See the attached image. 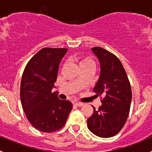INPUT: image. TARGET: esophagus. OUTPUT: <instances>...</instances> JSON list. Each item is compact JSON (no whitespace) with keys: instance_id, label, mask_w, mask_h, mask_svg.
<instances>
[{"instance_id":"esophagus-1","label":"esophagus","mask_w":152,"mask_h":152,"mask_svg":"<svg viewBox=\"0 0 152 152\" xmlns=\"http://www.w3.org/2000/svg\"><path fill=\"white\" fill-rule=\"evenodd\" d=\"M74 105L77 106V107H82L83 105V103H81V102H75Z\"/></svg>"}]
</instances>
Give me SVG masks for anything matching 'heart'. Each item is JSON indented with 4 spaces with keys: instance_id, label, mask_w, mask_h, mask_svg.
Returning a JSON list of instances; mask_svg holds the SVG:
<instances>
[{
    "instance_id": "1",
    "label": "heart",
    "mask_w": 152,
    "mask_h": 152,
    "mask_svg": "<svg viewBox=\"0 0 152 152\" xmlns=\"http://www.w3.org/2000/svg\"><path fill=\"white\" fill-rule=\"evenodd\" d=\"M77 62H79V67H94L95 62L89 56H84V57H81L77 59Z\"/></svg>"
}]
</instances>
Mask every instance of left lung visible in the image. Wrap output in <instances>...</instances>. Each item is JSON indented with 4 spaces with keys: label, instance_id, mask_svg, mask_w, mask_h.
Instances as JSON below:
<instances>
[{
    "label": "left lung",
    "instance_id": "obj_1",
    "mask_svg": "<svg viewBox=\"0 0 152 152\" xmlns=\"http://www.w3.org/2000/svg\"><path fill=\"white\" fill-rule=\"evenodd\" d=\"M100 62L101 73L93 91L103 96L102 105L87 119V127L101 137L117 134L127 120L132 101V90L121 62L118 58L101 47L92 48Z\"/></svg>",
    "mask_w": 152,
    "mask_h": 152
}]
</instances>
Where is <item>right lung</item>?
Returning <instances> with one entry per match:
<instances>
[{
  "label": "right lung",
  "instance_id": "right-lung-1",
  "mask_svg": "<svg viewBox=\"0 0 152 152\" xmlns=\"http://www.w3.org/2000/svg\"><path fill=\"white\" fill-rule=\"evenodd\" d=\"M67 51V48H44L29 60L23 73V110L31 124L40 132L62 128L73 107L70 101L60 100L56 92L52 93L59 63Z\"/></svg>",
  "mask_w": 152,
  "mask_h": 152
}]
</instances>
